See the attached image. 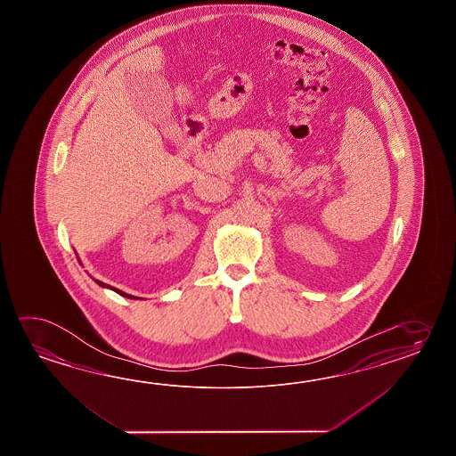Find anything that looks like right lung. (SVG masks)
<instances>
[{
	"label": "right lung",
	"mask_w": 456,
	"mask_h": 456,
	"mask_svg": "<svg viewBox=\"0 0 456 456\" xmlns=\"http://www.w3.org/2000/svg\"><path fill=\"white\" fill-rule=\"evenodd\" d=\"M97 283H99V285H102V287H106V285H104V283H102V281H96ZM110 289H112V287H110ZM112 290L114 291H117V293H118V295H122V297H126V298H134V297H132V295H128V293H124V291L122 290H117V289H112Z\"/></svg>",
	"instance_id": "right-lung-1"
}]
</instances>
